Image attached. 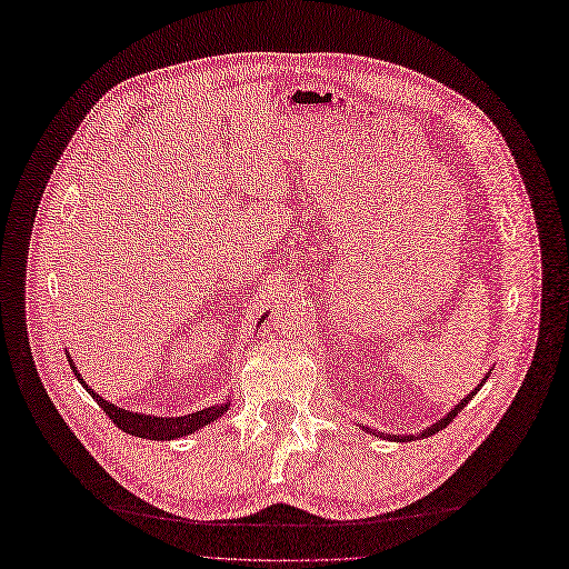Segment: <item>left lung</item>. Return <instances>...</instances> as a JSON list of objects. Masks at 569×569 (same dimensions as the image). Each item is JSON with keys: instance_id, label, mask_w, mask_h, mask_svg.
<instances>
[{"instance_id": "obj_1", "label": "left lung", "mask_w": 569, "mask_h": 569, "mask_svg": "<svg viewBox=\"0 0 569 569\" xmlns=\"http://www.w3.org/2000/svg\"><path fill=\"white\" fill-rule=\"evenodd\" d=\"M481 382H487V377H485V380H481ZM481 387V385H479ZM479 387L475 389V391H470L468 396H465V399L453 408V410H449V416H443L439 422H435L432 427H427V429H422V432L418 435V437H412V435H408V437H396V435H380V432H375L377 437H385V439H389V441H416V439H425V437H432V435H437L439 432V429H443L446 425H449V422H453V418L458 416V412L465 408V406H468L472 399H475V393L479 391Z\"/></svg>"}]
</instances>
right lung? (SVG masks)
I'll use <instances>...</instances> for the list:
<instances>
[{"label":"right lung","mask_w":569,"mask_h":569,"mask_svg":"<svg viewBox=\"0 0 569 569\" xmlns=\"http://www.w3.org/2000/svg\"><path fill=\"white\" fill-rule=\"evenodd\" d=\"M266 318V316H263ZM68 363H71V370L73 375L78 377V382L88 389V393L92 396V399L104 408L107 416L111 418V422L123 429V432L128 435H134V437H142V439H153V441H170V439H180V437H187L192 432H199L201 427L211 425L213 420H218L222 412H228L230 403H220V406H209L203 410H197L192 412V416H180V418H159V416H144V412H130L126 408H118L109 401L101 399V396L97 391H92L88 385L82 382L80 372L76 370L71 356H68Z\"/></svg>","instance_id":"add662e5"}]
</instances>
